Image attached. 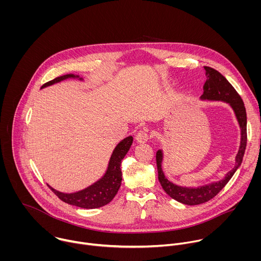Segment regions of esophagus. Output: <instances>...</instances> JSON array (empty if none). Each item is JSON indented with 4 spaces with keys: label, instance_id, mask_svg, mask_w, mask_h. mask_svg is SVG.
<instances>
[{
    "label": "esophagus",
    "instance_id": "obj_1",
    "mask_svg": "<svg viewBox=\"0 0 261 261\" xmlns=\"http://www.w3.org/2000/svg\"><path fill=\"white\" fill-rule=\"evenodd\" d=\"M135 138H136L137 142L142 143V142H145V141L148 140V138H150V135H148V133L145 130H140V131L137 132Z\"/></svg>",
    "mask_w": 261,
    "mask_h": 261
}]
</instances>
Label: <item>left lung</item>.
Wrapping results in <instances>:
<instances>
[{
	"label": "left lung",
	"instance_id": "left-lung-1",
	"mask_svg": "<svg viewBox=\"0 0 261 261\" xmlns=\"http://www.w3.org/2000/svg\"><path fill=\"white\" fill-rule=\"evenodd\" d=\"M204 69L206 82L203 86V94L200 98L204 100H220L229 103L239 121L242 137L240 150L236 157V166L233 167V169L230 170L222 180L213 182L211 185L202 186V187L195 189L179 187V186L170 182L165 177L161 167L163 154L160 150L157 152L156 162L158 169V178L163 190L166 192L167 195H169L174 200L188 205L204 203L214 198L223 188L225 187L226 184L229 181V179L232 177L237 169L242 164L247 145V114L241 96L236 91V89L230 85V83L223 76L220 72L211 67H204Z\"/></svg>",
	"mask_w": 261,
	"mask_h": 261
}]
</instances>
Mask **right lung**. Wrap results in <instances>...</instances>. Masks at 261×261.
<instances>
[{
  "instance_id": "right-lung-1",
  "label": "right lung",
  "mask_w": 261,
  "mask_h": 261,
  "mask_svg": "<svg viewBox=\"0 0 261 261\" xmlns=\"http://www.w3.org/2000/svg\"><path fill=\"white\" fill-rule=\"evenodd\" d=\"M69 77H79L73 75V74H67V75L59 76L42 86L45 88L47 86L54 85L61 81H64ZM133 142V137L129 136L122 140L115 148V151L110 157L108 168L104 176L91 185L90 187L85 190L75 192V193H62L48 186L49 189L64 202L75 205L83 208H97L103 205H106L114 199L116 194L118 193L121 182H122V171H121V162L124 159L125 155L129 151V148Z\"/></svg>"
}]
</instances>
